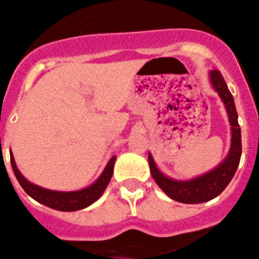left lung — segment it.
I'll use <instances>...</instances> for the list:
<instances>
[{"instance_id":"1","label":"left lung","mask_w":259,"mask_h":259,"mask_svg":"<svg viewBox=\"0 0 259 259\" xmlns=\"http://www.w3.org/2000/svg\"><path fill=\"white\" fill-rule=\"evenodd\" d=\"M210 82L213 89L218 93L227 111L228 120L231 124V147L227 157L217 167L209 173L200 176L190 181H176L164 174L157 169L153 157L148 153V164H150L151 174L158 185L170 199L183 204H200L214 199L225 190L228 183L234 178L239 166L241 157V130L237 122V112L235 107L234 97L228 90L226 81L218 69L210 71Z\"/></svg>"}]
</instances>
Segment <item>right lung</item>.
<instances>
[{"label":"right lung","mask_w":259,"mask_h":259,"mask_svg":"<svg viewBox=\"0 0 259 259\" xmlns=\"http://www.w3.org/2000/svg\"><path fill=\"white\" fill-rule=\"evenodd\" d=\"M116 161V156L111 157L107 166L104 167L103 173L101 177L93 183L89 187L83 188V190L78 191H71V192H62V191H53L46 190V188L39 187V186L33 185L29 181L22 176L19 169L16 167L15 160H14L13 153H10V162L13 166L14 174H15L16 179L23 187V190L36 201L41 202V204L46 205L49 208L55 209V210L60 211H76L80 209L86 208L92 205L93 202L97 201L99 197L103 195L104 190L108 186L109 181L112 178L113 174V165Z\"/></svg>","instance_id":"right-lung-1"}]
</instances>
